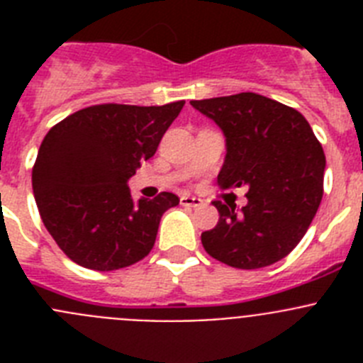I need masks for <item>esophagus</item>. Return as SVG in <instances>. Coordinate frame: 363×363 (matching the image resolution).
I'll list each match as a JSON object with an SVG mask.
<instances>
[{
	"mask_svg": "<svg viewBox=\"0 0 363 363\" xmlns=\"http://www.w3.org/2000/svg\"><path fill=\"white\" fill-rule=\"evenodd\" d=\"M179 201H182V205H185V207H201V205H203V200H201V198L191 196V194L182 196L179 198Z\"/></svg>",
	"mask_w": 363,
	"mask_h": 363,
	"instance_id": "obj_1",
	"label": "esophagus"
}]
</instances>
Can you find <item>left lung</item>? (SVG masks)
Listing matches in <instances>:
<instances>
[{
    "instance_id": "8db88e82",
    "label": "left lung",
    "mask_w": 363,
    "mask_h": 363,
    "mask_svg": "<svg viewBox=\"0 0 363 363\" xmlns=\"http://www.w3.org/2000/svg\"><path fill=\"white\" fill-rule=\"evenodd\" d=\"M191 105L225 136L218 184L249 187L242 209L214 201L220 220L201 233L203 249L236 269L277 264L300 243L320 207L322 145L300 112L255 92L194 99Z\"/></svg>"
}]
</instances>
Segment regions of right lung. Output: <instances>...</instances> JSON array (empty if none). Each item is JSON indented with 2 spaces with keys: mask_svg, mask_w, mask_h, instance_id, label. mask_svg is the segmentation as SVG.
Returning <instances> with one entry per match:
<instances>
[{
  "mask_svg": "<svg viewBox=\"0 0 363 363\" xmlns=\"http://www.w3.org/2000/svg\"><path fill=\"white\" fill-rule=\"evenodd\" d=\"M184 105H94L47 133L32 169V191L45 227L72 262L116 271L149 255L163 213L179 198L162 192L134 200L127 182L154 156Z\"/></svg>",
  "mask_w": 363,
  "mask_h": 363,
  "instance_id": "1",
  "label": "right lung"
}]
</instances>
